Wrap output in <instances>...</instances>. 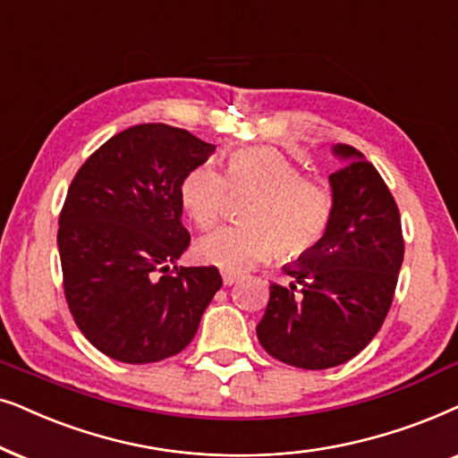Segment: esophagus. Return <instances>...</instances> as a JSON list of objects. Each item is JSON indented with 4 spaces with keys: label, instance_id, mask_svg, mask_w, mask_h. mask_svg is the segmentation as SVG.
Here are the masks:
<instances>
[{
    "label": "esophagus",
    "instance_id": "obj_1",
    "mask_svg": "<svg viewBox=\"0 0 458 458\" xmlns=\"http://www.w3.org/2000/svg\"><path fill=\"white\" fill-rule=\"evenodd\" d=\"M222 278H224V284H225V286H230V284H234L236 280H239V274H236V272H228V270H224V272H222Z\"/></svg>",
    "mask_w": 458,
    "mask_h": 458
}]
</instances>
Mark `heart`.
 <instances>
[{
    "mask_svg": "<svg viewBox=\"0 0 458 458\" xmlns=\"http://www.w3.org/2000/svg\"><path fill=\"white\" fill-rule=\"evenodd\" d=\"M233 192L253 194L245 225H230L199 242V258L222 270L241 272L278 251L280 259H300L314 251L331 228L333 191L283 152L267 146L236 150L228 157L225 178L211 165H199L180 188L182 205L199 228L222 222Z\"/></svg>",
    "mask_w": 458,
    "mask_h": 458,
    "instance_id": "heart-1",
    "label": "heart"
}]
</instances>
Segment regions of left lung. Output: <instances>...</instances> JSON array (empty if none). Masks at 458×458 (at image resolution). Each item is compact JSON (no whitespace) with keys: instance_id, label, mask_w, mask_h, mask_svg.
Instances as JSON below:
<instances>
[{"instance_id":"8db88e82","label":"left lung","mask_w":458,"mask_h":458,"mask_svg":"<svg viewBox=\"0 0 458 458\" xmlns=\"http://www.w3.org/2000/svg\"><path fill=\"white\" fill-rule=\"evenodd\" d=\"M341 167L328 175L331 228L314 251L270 284L258 339L276 360L322 370L352 360L370 344L394 301L404 259L398 205L373 163L347 144L333 146Z\"/></svg>"}]
</instances>
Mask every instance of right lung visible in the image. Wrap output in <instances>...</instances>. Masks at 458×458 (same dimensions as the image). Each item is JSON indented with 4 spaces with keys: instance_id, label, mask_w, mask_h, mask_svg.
<instances>
[{
    "instance_id": "right-lung-1",
    "label": "right lung",
    "mask_w": 458,
    "mask_h": 458,
    "mask_svg": "<svg viewBox=\"0 0 458 458\" xmlns=\"http://www.w3.org/2000/svg\"><path fill=\"white\" fill-rule=\"evenodd\" d=\"M213 150L180 127L133 125L71 182L58 219L66 303L85 339L113 360L180 353L222 286L216 266L172 267L191 245L182 182Z\"/></svg>"
}]
</instances>
